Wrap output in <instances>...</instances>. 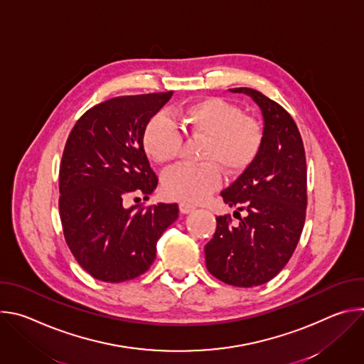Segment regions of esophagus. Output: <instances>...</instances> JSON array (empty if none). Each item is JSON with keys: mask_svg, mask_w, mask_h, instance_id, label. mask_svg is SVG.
Instances as JSON below:
<instances>
[{"mask_svg": "<svg viewBox=\"0 0 364 364\" xmlns=\"http://www.w3.org/2000/svg\"><path fill=\"white\" fill-rule=\"evenodd\" d=\"M178 207H180V212H181V213H184V215L191 213V212H194V210H196V205H194V204L184 203V201H181V203L178 204Z\"/></svg>", "mask_w": 364, "mask_h": 364, "instance_id": "esophagus-1", "label": "esophagus"}]
</instances>
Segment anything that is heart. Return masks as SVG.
I'll use <instances>...</instances> for the list:
<instances>
[{
    "label": "heart",
    "instance_id": "1",
    "mask_svg": "<svg viewBox=\"0 0 364 364\" xmlns=\"http://www.w3.org/2000/svg\"><path fill=\"white\" fill-rule=\"evenodd\" d=\"M174 121L160 114L152 117L144 128L142 146L155 164L164 166L178 157L181 130L188 138L203 139L201 166H177L163 178L164 193L184 203H198L218 190L223 183L222 168L230 176L247 170L264 142L262 124L218 96L188 103L174 114Z\"/></svg>",
    "mask_w": 364,
    "mask_h": 364
}]
</instances>
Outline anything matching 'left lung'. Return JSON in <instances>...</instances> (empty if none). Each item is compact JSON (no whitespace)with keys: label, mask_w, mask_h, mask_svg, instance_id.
<instances>
[{"label":"left lung","mask_w":364,"mask_h":364,"mask_svg":"<svg viewBox=\"0 0 364 364\" xmlns=\"http://www.w3.org/2000/svg\"><path fill=\"white\" fill-rule=\"evenodd\" d=\"M229 90L246 93L261 108L264 142L252 166L222 191L226 204L247 215H239L236 226L230 215L218 216L204 253L215 278L249 288L277 277L299 242L306 215V161L298 127L279 103L250 87Z\"/></svg>","instance_id":"obj_1"}]
</instances>
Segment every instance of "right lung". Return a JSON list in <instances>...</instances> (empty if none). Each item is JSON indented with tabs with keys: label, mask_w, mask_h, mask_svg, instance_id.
Segmentation results:
<instances>
[{
	"label": "right lung",
	"mask_w": 364,
	"mask_h": 364,
	"mask_svg": "<svg viewBox=\"0 0 364 364\" xmlns=\"http://www.w3.org/2000/svg\"><path fill=\"white\" fill-rule=\"evenodd\" d=\"M173 96H118L87 109L72 128L59 171V212L65 240L95 279L118 284L149 269L157 240L178 218V204L124 200L159 184L142 146L146 122Z\"/></svg>",
	"instance_id": "add662e5"
}]
</instances>
